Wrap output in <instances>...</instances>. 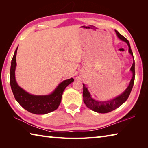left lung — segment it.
Listing matches in <instances>:
<instances>
[{
	"instance_id": "obj_1",
	"label": "left lung",
	"mask_w": 148,
	"mask_h": 148,
	"mask_svg": "<svg viewBox=\"0 0 148 148\" xmlns=\"http://www.w3.org/2000/svg\"><path fill=\"white\" fill-rule=\"evenodd\" d=\"M115 32L117 34L118 38L121 39L123 41L126 42L128 46V51L131 54V55L133 56V53L132 51L130 45L129 41L125 38V37L121 35L117 30H115ZM130 71H132L133 74L132 78L130 82L129 85L127 87V88L125 90V92L123 93L121 95H119L118 97H116V98L113 99L112 100H108V101H97V100H94L92 96H91L90 92L88 90L87 88L84 86L83 84V101L84 103H85L87 108L93 110V111H95L99 113H107L113 110L117 109L119 106H121L123 103L129 97L130 94L131 93V91L132 90V88L134 86V80H135V61L134 59V62L132 66L130 69Z\"/></svg>"
}]
</instances>
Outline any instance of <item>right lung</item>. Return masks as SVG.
I'll return each instance as SVG.
<instances>
[{
	"instance_id": "add662e5",
	"label": "right lung",
	"mask_w": 148,
	"mask_h": 148,
	"mask_svg": "<svg viewBox=\"0 0 148 148\" xmlns=\"http://www.w3.org/2000/svg\"><path fill=\"white\" fill-rule=\"evenodd\" d=\"M16 49L11 60L10 69V84L16 100L22 108L36 114H45L55 111L61 102L65 88L74 81L73 78L65 80L60 83L51 94L48 95H34L27 93L18 86L15 79V69L16 67Z\"/></svg>"
}]
</instances>
